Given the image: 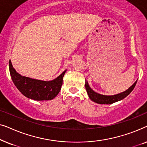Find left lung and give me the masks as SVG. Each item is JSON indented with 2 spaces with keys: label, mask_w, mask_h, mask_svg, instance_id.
Instances as JSON below:
<instances>
[{
  "label": "left lung",
  "mask_w": 147,
  "mask_h": 147,
  "mask_svg": "<svg viewBox=\"0 0 147 147\" xmlns=\"http://www.w3.org/2000/svg\"><path fill=\"white\" fill-rule=\"evenodd\" d=\"M137 80L132 84V86L128 88V90H126V91H124L122 93L116 94V95L113 96H105L102 95V94H100L97 93V92H94L93 90L89 86L88 82L86 80V84H85V87L87 91V93L88 94V96L91 99L92 101L96 102V103L100 104H110L114 102L120 101L122 99H124V98H126L128 95H129L133 89L135 87Z\"/></svg>",
  "instance_id": "1"
}]
</instances>
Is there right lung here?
Instances as JSON below:
<instances>
[{
	"label": "right lung",
	"instance_id": "obj_1",
	"mask_svg": "<svg viewBox=\"0 0 147 147\" xmlns=\"http://www.w3.org/2000/svg\"><path fill=\"white\" fill-rule=\"evenodd\" d=\"M9 71L14 84L21 94L30 99L39 101L51 100L59 94L66 69L51 81H42L22 76L14 69L11 60L9 61Z\"/></svg>",
	"mask_w": 147,
	"mask_h": 147
}]
</instances>
